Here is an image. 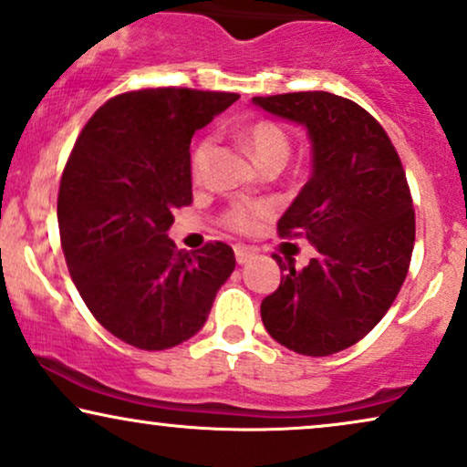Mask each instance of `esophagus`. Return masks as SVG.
Returning <instances> with one entry per match:
<instances>
[{
  "mask_svg": "<svg viewBox=\"0 0 467 467\" xmlns=\"http://www.w3.org/2000/svg\"><path fill=\"white\" fill-rule=\"evenodd\" d=\"M235 251V262H238L240 265L242 264H246L248 259H251L253 255H255V251H253V248H248V246H244V244H238L234 248Z\"/></svg>",
  "mask_w": 467,
  "mask_h": 467,
  "instance_id": "esophagus-1",
  "label": "esophagus"
}]
</instances>
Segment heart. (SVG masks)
<instances>
[{
    "mask_svg": "<svg viewBox=\"0 0 467 467\" xmlns=\"http://www.w3.org/2000/svg\"><path fill=\"white\" fill-rule=\"evenodd\" d=\"M244 141V148L248 154L253 156V161L257 162L259 167L272 165H285L289 159V152H292V143H289L287 132L281 129V126L275 122H268V119H262V122L251 124L242 137ZM212 154V141L210 139H203V141L197 143V148L192 150L191 159V173L192 178H202L205 162H208ZM264 214L262 208L257 205H235L225 214V225L235 229V232H248V229L255 227L257 216Z\"/></svg>",
    "mask_w": 467,
    "mask_h": 467,
    "instance_id": "obj_1",
    "label": "heart"
}]
</instances>
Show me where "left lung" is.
<instances>
[{
  "label": "left lung",
  "mask_w": 467,
  "mask_h": 467,
  "mask_svg": "<svg viewBox=\"0 0 467 467\" xmlns=\"http://www.w3.org/2000/svg\"><path fill=\"white\" fill-rule=\"evenodd\" d=\"M251 102L306 130L311 178L278 234H305L317 251L302 270L275 257L283 276L262 302V322L296 354H337L378 326L408 275L416 223L401 161L384 129L341 96L296 92Z\"/></svg>",
  "instance_id": "8db88e82"
}]
</instances>
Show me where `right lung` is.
Here are the masks:
<instances>
[{"mask_svg":"<svg viewBox=\"0 0 467 467\" xmlns=\"http://www.w3.org/2000/svg\"><path fill=\"white\" fill-rule=\"evenodd\" d=\"M238 94L139 89L96 111L66 162L57 225L70 276L119 341L159 352L203 328L232 276V246L178 251L173 210L192 202L191 139Z\"/></svg>","mask_w":467,"mask_h":467,"instance_id":"add662e5","label":"right lung"}]
</instances>
